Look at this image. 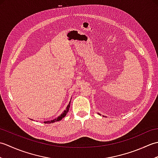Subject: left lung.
I'll use <instances>...</instances> for the list:
<instances>
[{"instance_id": "8db88e82", "label": "left lung", "mask_w": 158, "mask_h": 158, "mask_svg": "<svg viewBox=\"0 0 158 158\" xmlns=\"http://www.w3.org/2000/svg\"><path fill=\"white\" fill-rule=\"evenodd\" d=\"M99 115H100V114H99Z\"/></svg>"}]
</instances>
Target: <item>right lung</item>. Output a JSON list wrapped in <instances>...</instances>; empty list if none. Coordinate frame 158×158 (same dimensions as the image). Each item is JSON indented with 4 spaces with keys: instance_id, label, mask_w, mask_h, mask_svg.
I'll list each match as a JSON object with an SVG mask.
<instances>
[{
    "instance_id": "obj_1",
    "label": "right lung",
    "mask_w": 158,
    "mask_h": 158,
    "mask_svg": "<svg viewBox=\"0 0 158 158\" xmlns=\"http://www.w3.org/2000/svg\"><path fill=\"white\" fill-rule=\"evenodd\" d=\"M70 103L69 102L68 106H67V107H66V109L64 110V112H63L60 116H58V117H57V118L53 119H52V120H51V121H47V122H44V123H54V122H59V121L62 120L63 117H64L66 115V113L69 112V108H70Z\"/></svg>"
}]
</instances>
